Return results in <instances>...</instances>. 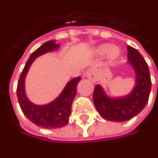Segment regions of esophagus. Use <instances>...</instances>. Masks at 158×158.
<instances>
[{
	"label": "esophagus",
	"instance_id": "34e87169",
	"mask_svg": "<svg viewBox=\"0 0 158 158\" xmlns=\"http://www.w3.org/2000/svg\"><path fill=\"white\" fill-rule=\"evenodd\" d=\"M85 75H86V77L88 79H90V80H92L93 82H96V81H97V76H96L95 72L91 71V70L87 71L86 73H85Z\"/></svg>",
	"mask_w": 158,
	"mask_h": 158
}]
</instances>
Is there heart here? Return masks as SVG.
<instances>
[{"label":"heart","instance_id":"b5f03b06","mask_svg":"<svg viewBox=\"0 0 158 158\" xmlns=\"http://www.w3.org/2000/svg\"><path fill=\"white\" fill-rule=\"evenodd\" d=\"M95 56H103L107 54V60L110 63H113L115 60H118V58L121 56V49L118 46H112L110 47L109 44L99 45L98 47L95 48L94 51Z\"/></svg>","mask_w":158,"mask_h":158}]
</instances>
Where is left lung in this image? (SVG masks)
<instances>
[{"label": "left lung", "mask_w": 158, "mask_h": 158, "mask_svg": "<svg viewBox=\"0 0 158 158\" xmlns=\"http://www.w3.org/2000/svg\"><path fill=\"white\" fill-rule=\"evenodd\" d=\"M127 59L135 72V86L125 97L110 98L100 85L95 86L93 102L99 114L111 121H126L134 117L147 104L152 89L149 67L136 48L127 46Z\"/></svg>", "instance_id": "8db88e82"}]
</instances>
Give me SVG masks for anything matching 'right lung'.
I'll return each mask as SVG.
<instances>
[{"label":"right lung","instance_id":"right-lung-1","mask_svg":"<svg viewBox=\"0 0 158 158\" xmlns=\"http://www.w3.org/2000/svg\"><path fill=\"white\" fill-rule=\"evenodd\" d=\"M60 45L56 41H48L40 46L31 55L25 68L22 71L17 86V97L22 112L35 125L43 128L55 129L62 127L69 121L72 104L77 93V85L81 78L77 77L67 84L59 97L53 102L45 105H37L30 101L26 97L25 80L31 65L38 56L56 50Z\"/></svg>","mask_w":158,"mask_h":158}]
</instances>
